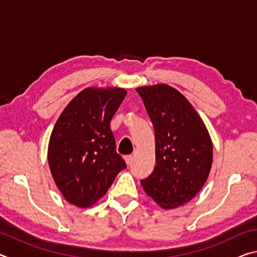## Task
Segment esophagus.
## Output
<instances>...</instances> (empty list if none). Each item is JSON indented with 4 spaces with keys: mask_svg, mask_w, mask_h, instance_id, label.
Wrapping results in <instances>:
<instances>
[{
    "mask_svg": "<svg viewBox=\"0 0 257 257\" xmlns=\"http://www.w3.org/2000/svg\"><path fill=\"white\" fill-rule=\"evenodd\" d=\"M124 161H125V163H127L128 165L132 164V162H133V156H132V155H125V156H124Z\"/></svg>",
    "mask_w": 257,
    "mask_h": 257,
    "instance_id": "esophagus-1",
    "label": "esophagus"
}]
</instances>
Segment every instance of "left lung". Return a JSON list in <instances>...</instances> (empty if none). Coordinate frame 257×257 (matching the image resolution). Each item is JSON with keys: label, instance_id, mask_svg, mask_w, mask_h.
Masks as SVG:
<instances>
[{"label": "left lung", "instance_id": "1", "mask_svg": "<svg viewBox=\"0 0 257 257\" xmlns=\"http://www.w3.org/2000/svg\"><path fill=\"white\" fill-rule=\"evenodd\" d=\"M136 90L155 132V167L141 184L163 208L184 205L201 190L211 171L210 135L198 113L177 89L161 84Z\"/></svg>", "mask_w": 257, "mask_h": 257}]
</instances>
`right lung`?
Here are the masks:
<instances>
[{
  "label": "right lung",
  "mask_w": 257,
  "mask_h": 257,
  "mask_svg": "<svg viewBox=\"0 0 257 257\" xmlns=\"http://www.w3.org/2000/svg\"><path fill=\"white\" fill-rule=\"evenodd\" d=\"M125 94L122 88L84 89L61 113L51 134L52 177L64 198L78 207L96 203L127 168L110 128Z\"/></svg>",
  "instance_id": "right-lung-1"
}]
</instances>
